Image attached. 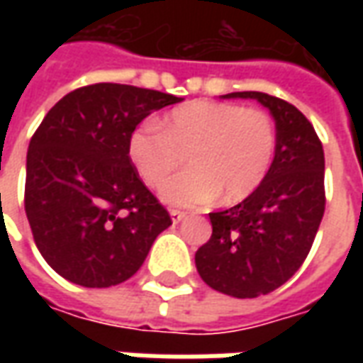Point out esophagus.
<instances>
[{"mask_svg":"<svg viewBox=\"0 0 363 363\" xmlns=\"http://www.w3.org/2000/svg\"><path fill=\"white\" fill-rule=\"evenodd\" d=\"M184 218H186V213L181 212V210H171V220H173V223H179Z\"/></svg>","mask_w":363,"mask_h":363,"instance_id":"34e87169","label":"esophagus"}]
</instances>
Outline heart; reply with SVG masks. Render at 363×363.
Listing matches in <instances>:
<instances>
[{
	"label": "heart",
	"mask_w": 363,
	"mask_h": 363,
	"mask_svg": "<svg viewBox=\"0 0 363 363\" xmlns=\"http://www.w3.org/2000/svg\"><path fill=\"white\" fill-rule=\"evenodd\" d=\"M159 127L142 126L130 134L128 159L140 179L157 189L186 155L190 171L161 189L167 204L204 208L220 196L228 204L241 202L272 167L276 126L260 108L192 101L169 112Z\"/></svg>",
	"instance_id": "obj_1"
}]
</instances>
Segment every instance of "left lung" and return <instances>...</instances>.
<instances>
[{
	"mask_svg": "<svg viewBox=\"0 0 363 363\" xmlns=\"http://www.w3.org/2000/svg\"><path fill=\"white\" fill-rule=\"evenodd\" d=\"M276 122V151L267 179L251 196L210 213L212 237L196 251L200 278L225 296H267L303 264L325 213V153L311 122L278 96L241 91Z\"/></svg>",
	"mask_w": 363,
	"mask_h": 363,
	"instance_id": "8db88e82",
	"label": "left lung"
}]
</instances>
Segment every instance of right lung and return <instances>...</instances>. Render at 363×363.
Here are the masks:
<instances>
[{"mask_svg": "<svg viewBox=\"0 0 363 363\" xmlns=\"http://www.w3.org/2000/svg\"><path fill=\"white\" fill-rule=\"evenodd\" d=\"M181 96L120 83L67 93L30 138L25 212L44 260L83 288L132 278L171 216L128 159V138Z\"/></svg>", "mask_w": 363, "mask_h": 363, "instance_id": "add662e5", "label": "right lung"}]
</instances>
